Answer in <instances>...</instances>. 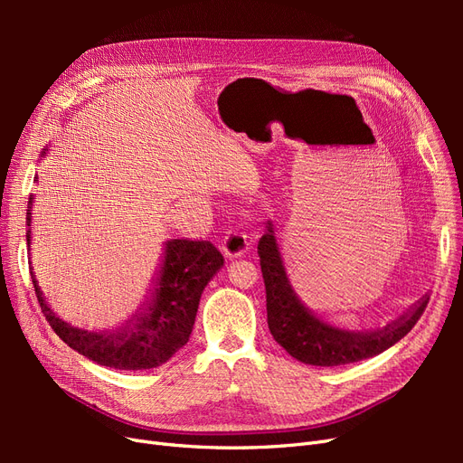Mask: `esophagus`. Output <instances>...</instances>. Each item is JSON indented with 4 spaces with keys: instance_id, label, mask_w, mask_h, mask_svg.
<instances>
[{
    "instance_id": "esophagus-1",
    "label": "esophagus",
    "mask_w": 463,
    "mask_h": 463,
    "mask_svg": "<svg viewBox=\"0 0 463 463\" xmlns=\"http://www.w3.org/2000/svg\"><path fill=\"white\" fill-rule=\"evenodd\" d=\"M249 247H250V243L247 240V235L237 228H232L230 232H226V235H223L222 249H223V255L230 257V259L245 255Z\"/></svg>"
}]
</instances>
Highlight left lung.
Returning a JSON list of instances; mask_svg holds the SVG:
<instances>
[{
	"mask_svg": "<svg viewBox=\"0 0 463 463\" xmlns=\"http://www.w3.org/2000/svg\"><path fill=\"white\" fill-rule=\"evenodd\" d=\"M266 228L269 230L259 241L260 270L266 288V315L274 340L291 357L315 367H338L369 359L400 342L421 318L429 296H423L408 313L378 330L354 332L320 320L301 303L289 284L272 222Z\"/></svg>",
	"mask_w": 463,
	"mask_h": 463,
	"instance_id": "8db88e82",
	"label": "left lung"
}]
</instances>
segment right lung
Instances as JSON below:
<instances>
[{
	"mask_svg": "<svg viewBox=\"0 0 463 463\" xmlns=\"http://www.w3.org/2000/svg\"><path fill=\"white\" fill-rule=\"evenodd\" d=\"M48 148H44V156ZM33 204V194L29 199ZM31 206L26 210V226H31ZM31 249V230L26 232ZM223 266V257L210 241L170 240L165 241L164 259L156 276L152 299L145 303L121 328L111 332H89L55 315L31 266L40 309L52 330L90 361L118 371H145L160 367L177 349L189 342L194 317H197L203 289Z\"/></svg>",
	"mask_w": 463,
	"mask_h": 463,
	"instance_id": "1",
	"label": "right lung"
}]
</instances>
